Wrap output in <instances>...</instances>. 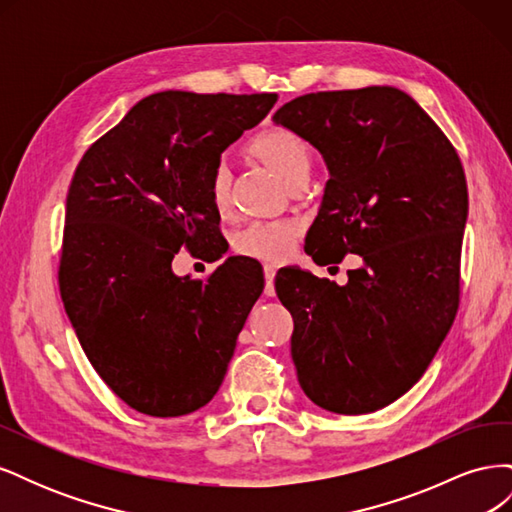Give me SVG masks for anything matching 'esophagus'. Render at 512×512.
Returning a JSON list of instances; mask_svg holds the SVG:
<instances>
[{
    "label": "esophagus",
    "instance_id": "34e87169",
    "mask_svg": "<svg viewBox=\"0 0 512 512\" xmlns=\"http://www.w3.org/2000/svg\"><path fill=\"white\" fill-rule=\"evenodd\" d=\"M275 273H277V269L273 267V265H265V294L267 297H273L275 294V288H273V280H275Z\"/></svg>",
    "mask_w": 512,
    "mask_h": 512
}]
</instances>
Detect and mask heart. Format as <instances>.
I'll list each match as a JSON object with an SVG mask.
<instances>
[{
  "label": "heart",
  "mask_w": 512,
  "mask_h": 512,
  "mask_svg": "<svg viewBox=\"0 0 512 512\" xmlns=\"http://www.w3.org/2000/svg\"><path fill=\"white\" fill-rule=\"evenodd\" d=\"M250 151L265 162L277 177L290 183L309 170L312 162V149L305 138L286 128H267L258 132L250 141ZM211 205L218 211H226L230 205V173L224 164L211 170L207 183ZM299 224L290 220H260L247 224L235 239L239 254L260 258V260H280L284 258L292 243L297 241Z\"/></svg>",
  "instance_id": "1"
}]
</instances>
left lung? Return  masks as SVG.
I'll return each mask as SVG.
<instances>
[{"instance_id": "left-lung-1", "label": "left lung", "mask_w": 512, "mask_h": 512, "mask_svg": "<svg viewBox=\"0 0 512 512\" xmlns=\"http://www.w3.org/2000/svg\"><path fill=\"white\" fill-rule=\"evenodd\" d=\"M273 121L312 143L331 175L307 254L322 265L363 256L346 286L277 273L299 384L329 412H376L412 389L453 327L468 218L461 160L395 87L305 94Z\"/></svg>"}]
</instances>
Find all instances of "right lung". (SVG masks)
I'll list each match as a JSON object with an SVG mask.
<instances>
[{"label": "right lung", "mask_w": 512, "mask_h": 512, "mask_svg": "<svg viewBox=\"0 0 512 512\" xmlns=\"http://www.w3.org/2000/svg\"><path fill=\"white\" fill-rule=\"evenodd\" d=\"M277 94L160 91L91 145L66 198L59 292L74 333L123 404L183 416L213 399L258 301L262 269L235 256L207 280L173 273L215 241L207 183L222 151Z\"/></svg>", "instance_id": "right-lung-1"}]
</instances>
